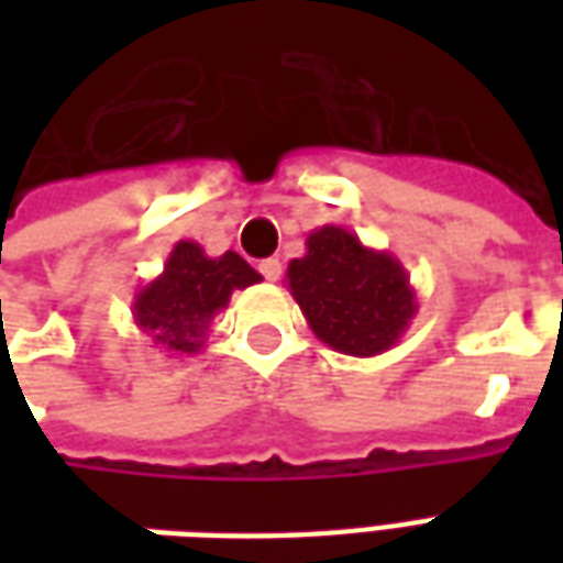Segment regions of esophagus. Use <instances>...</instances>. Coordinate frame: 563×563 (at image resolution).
<instances>
[{"instance_id": "obj_1", "label": "esophagus", "mask_w": 563, "mask_h": 563, "mask_svg": "<svg viewBox=\"0 0 563 563\" xmlns=\"http://www.w3.org/2000/svg\"><path fill=\"white\" fill-rule=\"evenodd\" d=\"M258 271H262V277L265 280H280V274H283V265H280V258H262L258 262Z\"/></svg>"}]
</instances>
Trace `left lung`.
Instances as JSON below:
<instances>
[{"mask_svg":"<svg viewBox=\"0 0 563 563\" xmlns=\"http://www.w3.org/2000/svg\"><path fill=\"white\" fill-rule=\"evenodd\" d=\"M305 246V256L286 268V286L319 341L358 358L401 341L419 305L398 258L365 246L343 225L313 229Z\"/></svg>","mask_w":563,"mask_h":563,"instance_id":"left-lung-1","label":"left lung"}]
</instances>
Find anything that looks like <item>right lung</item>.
Wrapping results in <instances>:
<instances>
[{"label": "right lung", "instance_id": "add662e5", "mask_svg": "<svg viewBox=\"0 0 563 563\" xmlns=\"http://www.w3.org/2000/svg\"><path fill=\"white\" fill-rule=\"evenodd\" d=\"M258 280L262 274L232 250L213 258L196 241H177L159 277L135 292L132 319L162 353L196 355L205 346L210 319L229 307L234 289Z\"/></svg>", "mask_w": 563, "mask_h": 563}]
</instances>
